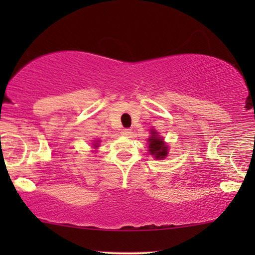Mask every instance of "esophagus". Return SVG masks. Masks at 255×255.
Instances as JSON below:
<instances>
[{
	"instance_id": "obj_1",
	"label": "esophagus",
	"mask_w": 255,
	"mask_h": 255,
	"mask_svg": "<svg viewBox=\"0 0 255 255\" xmlns=\"http://www.w3.org/2000/svg\"><path fill=\"white\" fill-rule=\"evenodd\" d=\"M121 133L124 134V135H129L131 131H130V129H127V128H125V129H122Z\"/></svg>"
}]
</instances>
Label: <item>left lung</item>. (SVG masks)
Returning <instances> with one entry per match:
<instances>
[{"label": "left lung", "instance_id": "1", "mask_svg": "<svg viewBox=\"0 0 255 255\" xmlns=\"http://www.w3.org/2000/svg\"><path fill=\"white\" fill-rule=\"evenodd\" d=\"M152 135L148 137V148H150V153L152 156H154V158L157 159H163V158L166 157L168 154V146L164 145V141L163 139H160L159 136L157 135L156 130H152Z\"/></svg>", "mask_w": 255, "mask_h": 255}]
</instances>
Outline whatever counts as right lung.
Segmentation results:
<instances>
[{
  "label": "right lung",
  "instance_id": "obj_1",
  "mask_svg": "<svg viewBox=\"0 0 255 255\" xmlns=\"http://www.w3.org/2000/svg\"><path fill=\"white\" fill-rule=\"evenodd\" d=\"M95 145H96V144H95ZM96 146H97V145H96Z\"/></svg>",
  "mask_w": 255,
  "mask_h": 255
}]
</instances>
